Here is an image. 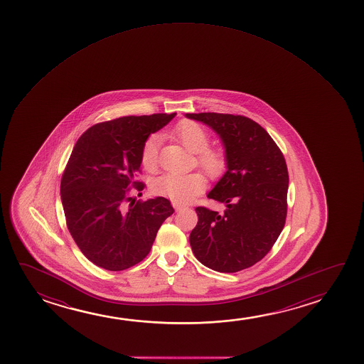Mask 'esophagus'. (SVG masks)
Segmentation results:
<instances>
[{
  "instance_id": "esophagus-1",
  "label": "esophagus",
  "mask_w": 364,
  "mask_h": 364,
  "mask_svg": "<svg viewBox=\"0 0 364 364\" xmlns=\"http://www.w3.org/2000/svg\"><path fill=\"white\" fill-rule=\"evenodd\" d=\"M171 204H173V206H174L175 211H180V210H183L186 208L184 204H180V203H178V201H173Z\"/></svg>"
}]
</instances>
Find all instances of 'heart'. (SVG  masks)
<instances>
[{
	"mask_svg": "<svg viewBox=\"0 0 364 364\" xmlns=\"http://www.w3.org/2000/svg\"><path fill=\"white\" fill-rule=\"evenodd\" d=\"M174 135L186 149L198 154V164L210 176H218L226 168V155L220 149H210L209 134L201 125L195 122H183L174 130ZM160 136L150 135L141 149V163L146 169L154 168L158 159ZM155 194L168 196L175 201H188L205 189V180L198 173L178 174L164 173L151 183Z\"/></svg>",
	"mask_w": 364,
	"mask_h": 364,
	"instance_id": "heart-1",
	"label": "heart"
}]
</instances>
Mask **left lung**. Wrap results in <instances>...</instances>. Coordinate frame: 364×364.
<instances>
[{"mask_svg": "<svg viewBox=\"0 0 364 364\" xmlns=\"http://www.w3.org/2000/svg\"><path fill=\"white\" fill-rule=\"evenodd\" d=\"M218 134L226 171L208 193L226 206L223 215L196 208L189 241L195 257L218 272H237L264 259L284 229L289 173L269 133L242 115L185 114Z\"/></svg>", "mask_w": 364, "mask_h": 364, "instance_id": "obj_1", "label": "left lung"}]
</instances>
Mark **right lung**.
I'll list each match as a JSON object with an SVG mask.
<instances>
[{
    "label": "right lung",
    "mask_w": 364,
    "mask_h": 364,
    "mask_svg": "<svg viewBox=\"0 0 364 364\" xmlns=\"http://www.w3.org/2000/svg\"><path fill=\"white\" fill-rule=\"evenodd\" d=\"M171 114L123 117L90 127L80 135L60 181V200L72 237L85 257L102 269L122 271L140 262L166 218L174 213L161 196L130 203L129 185L150 134Z\"/></svg>",
    "instance_id": "add662e5"
}]
</instances>
